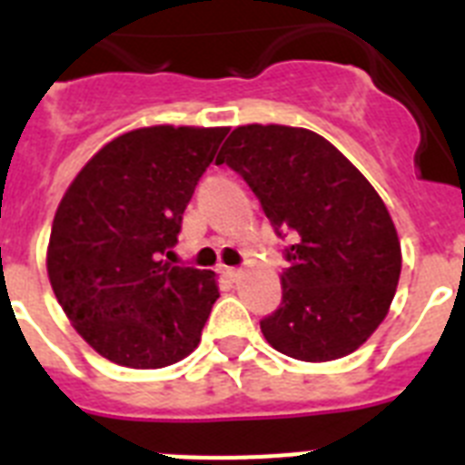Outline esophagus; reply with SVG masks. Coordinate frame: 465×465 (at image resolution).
Masks as SVG:
<instances>
[{"instance_id": "1", "label": "esophagus", "mask_w": 465, "mask_h": 465, "mask_svg": "<svg viewBox=\"0 0 465 465\" xmlns=\"http://www.w3.org/2000/svg\"><path fill=\"white\" fill-rule=\"evenodd\" d=\"M223 275L230 277V280H237L240 277V268H223Z\"/></svg>"}]
</instances>
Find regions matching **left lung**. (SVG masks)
<instances>
[{"instance_id":"obj_1","label":"left lung","mask_w":465,"mask_h":465,"mask_svg":"<svg viewBox=\"0 0 465 465\" xmlns=\"http://www.w3.org/2000/svg\"><path fill=\"white\" fill-rule=\"evenodd\" d=\"M259 197L282 240V303L261 320L275 351L327 362L357 351L388 315L402 253L371 183L315 131L237 126L216 157Z\"/></svg>"}]
</instances>
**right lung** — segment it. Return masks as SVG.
<instances>
[{"label": "right lung", "mask_w": 465, "mask_h": 465, "mask_svg": "<svg viewBox=\"0 0 465 465\" xmlns=\"http://www.w3.org/2000/svg\"><path fill=\"white\" fill-rule=\"evenodd\" d=\"M228 129L150 126L98 150L58 204L55 299L110 362L160 369L197 348L218 299L212 271L166 263L197 181Z\"/></svg>", "instance_id": "right-lung-1"}]
</instances>
